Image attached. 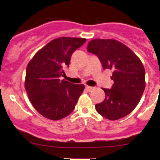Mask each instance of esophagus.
I'll use <instances>...</instances> for the list:
<instances>
[{
	"instance_id": "34e87169",
	"label": "esophagus",
	"mask_w": 160,
	"mask_h": 160,
	"mask_svg": "<svg viewBox=\"0 0 160 160\" xmlns=\"http://www.w3.org/2000/svg\"><path fill=\"white\" fill-rule=\"evenodd\" d=\"M93 89H94V87H92V86H86V89L87 91L91 92Z\"/></svg>"
}]
</instances>
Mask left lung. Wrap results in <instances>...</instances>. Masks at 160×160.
<instances>
[{"label": "left lung", "mask_w": 160, "mask_h": 160, "mask_svg": "<svg viewBox=\"0 0 160 160\" xmlns=\"http://www.w3.org/2000/svg\"><path fill=\"white\" fill-rule=\"evenodd\" d=\"M87 51L98 57L104 70L113 71V84L111 89L102 88L105 98L95 104L97 112L111 120L129 114L140 102L145 88L142 62L128 47L116 40H92Z\"/></svg>", "instance_id": "8db88e82"}]
</instances>
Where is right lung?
<instances>
[{
	"mask_svg": "<svg viewBox=\"0 0 160 160\" xmlns=\"http://www.w3.org/2000/svg\"><path fill=\"white\" fill-rule=\"evenodd\" d=\"M84 38H62L49 42L28 65L25 90L32 105L43 117L58 120L69 115L85 86L60 80L69 67L73 52L86 42Z\"/></svg>",
	"mask_w": 160,
	"mask_h": 160,
	"instance_id": "obj_1",
	"label": "right lung"
}]
</instances>
